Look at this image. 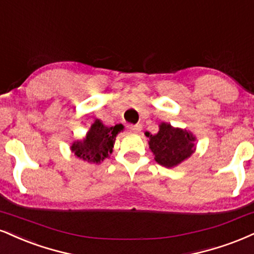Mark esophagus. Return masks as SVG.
I'll return each mask as SVG.
<instances>
[{"mask_svg": "<svg viewBox=\"0 0 254 254\" xmlns=\"http://www.w3.org/2000/svg\"><path fill=\"white\" fill-rule=\"evenodd\" d=\"M127 129H129L131 132H139L140 130H142V125H139V124H130V125H127Z\"/></svg>", "mask_w": 254, "mask_h": 254, "instance_id": "obj_1", "label": "esophagus"}]
</instances>
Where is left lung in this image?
<instances>
[{"label":"left lung","mask_w":254,"mask_h":254,"mask_svg":"<svg viewBox=\"0 0 254 254\" xmlns=\"http://www.w3.org/2000/svg\"><path fill=\"white\" fill-rule=\"evenodd\" d=\"M149 137V148L155 155V161L167 168L176 167L190 157L195 151V137L187 130L161 123L156 135L145 132Z\"/></svg>","instance_id":"1"}]
</instances>
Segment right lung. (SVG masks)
<instances>
[{"instance_id": "1", "label": "right lung", "mask_w": 254, "mask_h": 254, "mask_svg": "<svg viewBox=\"0 0 254 254\" xmlns=\"http://www.w3.org/2000/svg\"><path fill=\"white\" fill-rule=\"evenodd\" d=\"M124 129L122 124H117L115 127H105L99 119H97L91 125L82 140H77L71 145V150L74 155L81 160L93 163H102V162L112 154L116 136Z\"/></svg>"}]
</instances>
